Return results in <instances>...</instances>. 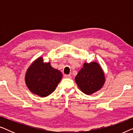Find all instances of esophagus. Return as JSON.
<instances>
[{
	"label": "esophagus",
	"mask_w": 133,
	"mask_h": 133,
	"mask_svg": "<svg viewBox=\"0 0 133 133\" xmlns=\"http://www.w3.org/2000/svg\"><path fill=\"white\" fill-rule=\"evenodd\" d=\"M64 77L65 78H69V79H70V78H71V75H70V74H65Z\"/></svg>",
	"instance_id": "1"
}]
</instances>
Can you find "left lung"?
I'll use <instances>...</instances> for the list:
<instances>
[{
	"mask_svg": "<svg viewBox=\"0 0 133 133\" xmlns=\"http://www.w3.org/2000/svg\"><path fill=\"white\" fill-rule=\"evenodd\" d=\"M75 82L83 93L90 95L102 88L105 82V74L98 63L85 62L76 76Z\"/></svg>",
	"mask_w": 133,
	"mask_h": 133,
	"instance_id": "8db88e82",
	"label": "left lung"
}]
</instances>
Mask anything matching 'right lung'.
<instances>
[{"mask_svg":"<svg viewBox=\"0 0 133 133\" xmlns=\"http://www.w3.org/2000/svg\"><path fill=\"white\" fill-rule=\"evenodd\" d=\"M62 78L59 70L52 68L50 62H44L42 57L35 60L25 74V83L32 93L42 97L52 93Z\"/></svg>","mask_w":133,"mask_h":133,"instance_id":"right-lung-1","label":"right lung"}]
</instances>
